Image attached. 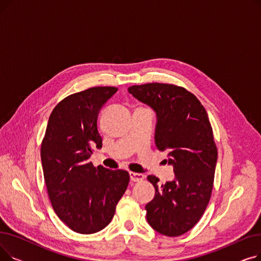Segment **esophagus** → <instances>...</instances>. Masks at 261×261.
Here are the masks:
<instances>
[{
    "label": "esophagus",
    "mask_w": 261,
    "mask_h": 261,
    "mask_svg": "<svg viewBox=\"0 0 261 261\" xmlns=\"http://www.w3.org/2000/svg\"><path fill=\"white\" fill-rule=\"evenodd\" d=\"M145 175L143 173H138V172H130V179L133 182H141L144 180Z\"/></svg>",
    "instance_id": "34e87169"
}]
</instances>
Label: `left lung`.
Instances as JSON below:
<instances>
[{
    "mask_svg": "<svg viewBox=\"0 0 261 261\" xmlns=\"http://www.w3.org/2000/svg\"><path fill=\"white\" fill-rule=\"evenodd\" d=\"M128 91L156 112L155 144L167 152L175 173L174 181L162 185L155 175L147 176L155 188L145 207L147 221L162 235L181 236L199 222L214 187L218 151L206 110L175 85L150 82Z\"/></svg>",
    "mask_w": 261,
    "mask_h": 261,
    "instance_id": "8db88e82",
    "label": "left lung"
}]
</instances>
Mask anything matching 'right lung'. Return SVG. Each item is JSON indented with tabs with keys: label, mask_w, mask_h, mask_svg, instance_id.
Listing matches in <instances>:
<instances>
[{
	"label": "right lung",
	"mask_w": 261,
	"mask_h": 261,
	"mask_svg": "<svg viewBox=\"0 0 261 261\" xmlns=\"http://www.w3.org/2000/svg\"><path fill=\"white\" fill-rule=\"evenodd\" d=\"M116 91L115 87H93L68 95L54 108L41 144L51 206L79 234H94L111 222L130 181L126 170L95 168L90 162L93 147H102L98 113Z\"/></svg>",
	"instance_id": "obj_1"
}]
</instances>
